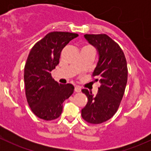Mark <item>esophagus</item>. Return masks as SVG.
Wrapping results in <instances>:
<instances>
[{"instance_id": "1", "label": "esophagus", "mask_w": 151, "mask_h": 151, "mask_svg": "<svg viewBox=\"0 0 151 151\" xmlns=\"http://www.w3.org/2000/svg\"><path fill=\"white\" fill-rule=\"evenodd\" d=\"M74 91L77 93H80V91H81V88H80V86H75V88H74Z\"/></svg>"}]
</instances>
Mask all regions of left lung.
Masks as SVG:
<instances>
[{
    "label": "left lung",
    "mask_w": 151,
    "mask_h": 151,
    "mask_svg": "<svg viewBox=\"0 0 151 151\" xmlns=\"http://www.w3.org/2000/svg\"><path fill=\"white\" fill-rule=\"evenodd\" d=\"M84 37L98 52L93 76L101 86L96 96L82 90L88 99L82 117L87 122L99 124L110 119L118 109L127 83V63L121 47L107 35L85 34Z\"/></svg>",
    "instance_id": "8db88e82"
}]
</instances>
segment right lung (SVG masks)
I'll list each match as a JSON object with an SVG mask.
<instances>
[{
    "instance_id": "1",
    "label": "right lung",
    "mask_w": 151,
    "mask_h": 151,
    "mask_svg": "<svg viewBox=\"0 0 151 151\" xmlns=\"http://www.w3.org/2000/svg\"><path fill=\"white\" fill-rule=\"evenodd\" d=\"M77 33L51 32L30 50L24 68L27 101L33 113L41 119L58 118L63 103L74 92L71 84H59L52 78L51 71L59 63L60 52Z\"/></svg>"
}]
</instances>
